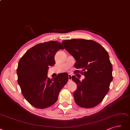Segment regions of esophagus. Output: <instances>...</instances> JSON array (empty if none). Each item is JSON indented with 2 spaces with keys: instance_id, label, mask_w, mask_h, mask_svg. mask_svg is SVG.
<instances>
[{
  "instance_id": "1",
  "label": "esophagus",
  "mask_w": 130,
  "mask_h": 130,
  "mask_svg": "<svg viewBox=\"0 0 130 130\" xmlns=\"http://www.w3.org/2000/svg\"><path fill=\"white\" fill-rule=\"evenodd\" d=\"M72 75H71V74H69V82H70V81H71V80H72Z\"/></svg>"
}]
</instances>
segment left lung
Returning <instances> with one entry per match:
<instances>
[{
    "label": "left lung",
    "instance_id": "8db88e82",
    "mask_svg": "<svg viewBox=\"0 0 130 130\" xmlns=\"http://www.w3.org/2000/svg\"><path fill=\"white\" fill-rule=\"evenodd\" d=\"M61 43L76 60L74 66L78 70L74 73L78 77L77 73L86 77L82 82L74 76L71 78L77 85L73 94L75 102L84 108L97 106L107 93L113 79L112 66L107 52L92 40L73 39Z\"/></svg>",
    "mask_w": 130,
    "mask_h": 130
}]
</instances>
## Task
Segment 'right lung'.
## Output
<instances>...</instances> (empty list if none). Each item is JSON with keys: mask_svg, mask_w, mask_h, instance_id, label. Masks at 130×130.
<instances>
[{"mask_svg": "<svg viewBox=\"0 0 130 130\" xmlns=\"http://www.w3.org/2000/svg\"><path fill=\"white\" fill-rule=\"evenodd\" d=\"M59 49L64 48L57 41L38 44L27 51L19 61L18 83L24 98L36 108L43 109L53 105L68 82L66 72L58 74L53 79L47 76L49 66L55 64L54 57Z\"/></svg>", "mask_w": 130, "mask_h": 130, "instance_id": "add662e5", "label": "right lung"}]
</instances>
